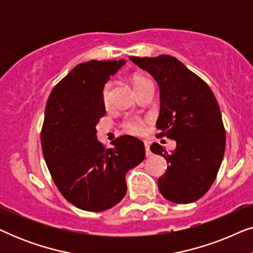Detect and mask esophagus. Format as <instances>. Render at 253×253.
I'll return each instance as SVG.
<instances>
[{"mask_svg": "<svg viewBox=\"0 0 253 253\" xmlns=\"http://www.w3.org/2000/svg\"><path fill=\"white\" fill-rule=\"evenodd\" d=\"M144 145H145V151H146V155H147V157H150V155L152 154L151 151H150V143H148L147 140H145Z\"/></svg>", "mask_w": 253, "mask_h": 253, "instance_id": "34e87169", "label": "esophagus"}]
</instances>
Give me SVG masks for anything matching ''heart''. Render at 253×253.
I'll use <instances>...</instances> for the list:
<instances>
[{
  "mask_svg": "<svg viewBox=\"0 0 253 253\" xmlns=\"http://www.w3.org/2000/svg\"><path fill=\"white\" fill-rule=\"evenodd\" d=\"M147 82H150L148 79L145 77H141V76H134L133 77V85L134 87L139 88L140 86H143L144 84H146ZM110 95H112V83L108 82L106 83L105 86L102 88V101L103 103H108L110 100ZM124 127L129 131V132L132 133H140L141 130H143V121L139 119H129L126 121L124 123Z\"/></svg>",
  "mask_w": 253,
  "mask_h": 253,
  "instance_id": "obj_1",
  "label": "heart"
}]
</instances>
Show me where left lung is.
I'll use <instances>...</instances> for the list:
<instances>
[{"instance_id": "obj_1", "label": "left lung", "mask_w": 253, "mask_h": 253, "mask_svg": "<svg viewBox=\"0 0 253 253\" xmlns=\"http://www.w3.org/2000/svg\"><path fill=\"white\" fill-rule=\"evenodd\" d=\"M130 60L147 71L160 88L158 136L176 141L170 154L157 143L151 146L168 162L167 170L158 179L159 191L175 204L196 202L215 181L226 148L215 96L202 78L170 55Z\"/></svg>"}]
</instances>
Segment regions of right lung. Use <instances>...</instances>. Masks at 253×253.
Returning <instances> with one entry per match:
<instances>
[{
	"mask_svg": "<svg viewBox=\"0 0 253 253\" xmlns=\"http://www.w3.org/2000/svg\"><path fill=\"white\" fill-rule=\"evenodd\" d=\"M124 60L88 61L75 67L51 91L41 131V147L62 196L78 209L101 212L126 193V172L145 158L143 141L122 136L105 148L96 124L106 114L102 88Z\"/></svg>",
	"mask_w": 253,
	"mask_h": 253,
	"instance_id": "right-lung-1",
	"label": "right lung"
}]
</instances>
